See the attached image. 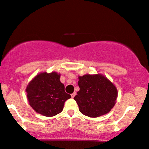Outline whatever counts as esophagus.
I'll list each match as a JSON object with an SVG mask.
<instances>
[{
    "label": "esophagus",
    "mask_w": 149,
    "mask_h": 149,
    "mask_svg": "<svg viewBox=\"0 0 149 149\" xmlns=\"http://www.w3.org/2000/svg\"><path fill=\"white\" fill-rule=\"evenodd\" d=\"M76 92H73V94H71V97L73 98L75 96H76Z\"/></svg>",
    "instance_id": "esophagus-1"
}]
</instances>
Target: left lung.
Wrapping results in <instances>:
<instances>
[{
	"label": "left lung",
	"mask_w": 149,
	"mask_h": 149,
	"mask_svg": "<svg viewBox=\"0 0 149 149\" xmlns=\"http://www.w3.org/2000/svg\"><path fill=\"white\" fill-rule=\"evenodd\" d=\"M80 90L74 97L80 112L89 117L108 113L114 106L117 89L110 80L101 74L78 77Z\"/></svg>",
	"instance_id": "1"
}]
</instances>
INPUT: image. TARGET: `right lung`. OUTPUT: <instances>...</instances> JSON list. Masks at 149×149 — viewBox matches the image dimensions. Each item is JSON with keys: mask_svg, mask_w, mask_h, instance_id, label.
Returning a JSON list of instances; mask_svg holds the SVG:
<instances>
[{"mask_svg": "<svg viewBox=\"0 0 149 149\" xmlns=\"http://www.w3.org/2000/svg\"><path fill=\"white\" fill-rule=\"evenodd\" d=\"M56 72L39 73L27 86V97L30 105L38 113L53 116L60 113L64 102L71 97L64 91V85Z\"/></svg>", "mask_w": 149, "mask_h": 149, "instance_id": "right-lung-1", "label": "right lung"}]
</instances>
